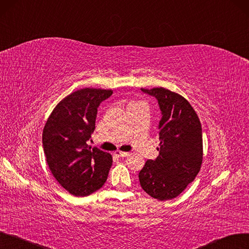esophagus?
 I'll return each instance as SVG.
<instances>
[{
    "instance_id": "34e87169",
    "label": "esophagus",
    "mask_w": 249,
    "mask_h": 249,
    "mask_svg": "<svg viewBox=\"0 0 249 249\" xmlns=\"http://www.w3.org/2000/svg\"><path fill=\"white\" fill-rule=\"evenodd\" d=\"M114 155L116 157H125L128 155V152H123V151H115Z\"/></svg>"
}]
</instances>
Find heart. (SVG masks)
<instances>
[{
    "mask_svg": "<svg viewBox=\"0 0 249 249\" xmlns=\"http://www.w3.org/2000/svg\"><path fill=\"white\" fill-rule=\"evenodd\" d=\"M134 103H138V102H132V103H131V104H134Z\"/></svg>",
    "mask_w": 249,
    "mask_h": 249,
    "instance_id": "1",
    "label": "heart"
}]
</instances>
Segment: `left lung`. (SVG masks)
<instances>
[{
    "label": "left lung",
    "instance_id": "obj_1",
    "mask_svg": "<svg viewBox=\"0 0 249 249\" xmlns=\"http://www.w3.org/2000/svg\"><path fill=\"white\" fill-rule=\"evenodd\" d=\"M143 93L155 97L161 111L159 155L139 173L143 190L158 200L180 195L199 173L202 163V128L193 107L184 97L164 88Z\"/></svg>",
    "mask_w": 249,
    "mask_h": 249
}]
</instances>
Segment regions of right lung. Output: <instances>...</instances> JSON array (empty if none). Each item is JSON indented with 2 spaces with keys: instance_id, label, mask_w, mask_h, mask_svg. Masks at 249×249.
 Returning <instances> with one entry per match:
<instances>
[{
  "instance_id": "right-lung-1",
  "label": "right lung",
  "mask_w": 249,
  "mask_h": 249,
  "mask_svg": "<svg viewBox=\"0 0 249 249\" xmlns=\"http://www.w3.org/2000/svg\"><path fill=\"white\" fill-rule=\"evenodd\" d=\"M111 90L86 88L65 97L54 108L43 131L50 171L74 196H88L106 182L112 156L88 145L95 130L98 107Z\"/></svg>"
}]
</instances>
